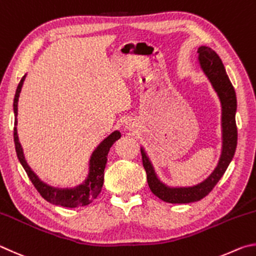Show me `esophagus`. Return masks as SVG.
I'll use <instances>...</instances> for the list:
<instances>
[{
  "label": "esophagus",
  "instance_id": "1",
  "mask_svg": "<svg viewBox=\"0 0 256 256\" xmlns=\"http://www.w3.org/2000/svg\"><path fill=\"white\" fill-rule=\"evenodd\" d=\"M127 124V126H126V127H127V128H130V122H127V124Z\"/></svg>",
  "mask_w": 256,
  "mask_h": 256
}]
</instances>
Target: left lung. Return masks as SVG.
Segmentation results:
<instances>
[{
	"label": "left lung",
	"instance_id": "left-lung-1",
	"mask_svg": "<svg viewBox=\"0 0 256 256\" xmlns=\"http://www.w3.org/2000/svg\"><path fill=\"white\" fill-rule=\"evenodd\" d=\"M201 68L212 82L214 91L217 92L222 108V153L214 171L207 180L198 186L191 188H168L160 182L154 172L148 158L142 150V165L147 174V182L153 194L160 200L168 204H189L204 199L209 194L220 178L226 172L230 160L234 158L237 146V127H236V93L230 78L222 65L219 56L212 48L201 46L198 49Z\"/></svg>",
	"mask_w": 256,
	"mask_h": 256
}]
</instances>
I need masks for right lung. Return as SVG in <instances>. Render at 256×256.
Listing matches in <instances>:
<instances>
[{
    "instance_id": "add662e5",
    "label": "right lung",
    "mask_w": 256,
    "mask_h": 256,
    "mask_svg": "<svg viewBox=\"0 0 256 256\" xmlns=\"http://www.w3.org/2000/svg\"><path fill=\"white\" fill-rule=\"evenodd\" d=\"M24 76L21 78L19 85H18L14 100H13V110H14V124H16V114H18V100H19V94L21 91L22 84H24ZM120 132H114L111 135L106 138L98 148L94 150V153L90 160V173L88 176V180L85 181L83 184L78 186L75 189H55L47 184H44L37 178V176L31 171L30 168L26 164L24 153H22L21 145L18 140L16 129L14 128L13 132V138H14V146L16 156L19 158L20 163L24 166L26 176H29L30 181L32 182L34 186L37 189V191L42 196L44 200L52 204L62 206V207L68 208H75V207H83L91 204L92 201L96 198V196L100 194L101 188L103 186V176H104V168L106 164V156L109 153L110 147L114 144L116 140L120 138Z\"/></svg>"
}]
</instances>
